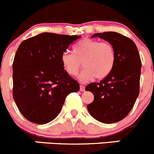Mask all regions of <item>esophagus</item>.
Returning a JSON list of instances; mask_svg holds the SVG:
<instances>
[{
	"label": "esophagus",
	"mask_w": 154,
	"mask_h": 154,
	"mask_svg": "<svg viewBox=\"0 0 154 154\" xmlns=\"http://www.w3.org/2000/svg\"><path fill=\"white\" fill-rule=\"evenodd\" d=\"M80 91H85V86H83V85H80Z\"/></svg>",
	"instance_id": "34e87169"
}]
</instances>
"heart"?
<instances>
[{
	"label": "heart",
	"instance_id": "b5f03b06",
	"mask_svg": "<svg viewBox=\"0 0 154 154\" xmlns=\"http://www.w3.org/2000/svg\"><path fill=\"white\" fill-rule=\"evenodd\" d=\"M73 53H63L62 63L67 74L72 77L78 74L83 63L85 69L80 76L82 82H87L94 77L98 80L106 78L116 64V51L109 42L84 38L74 46Z\"/></svg>",
	"mask_w": 154,
	"mask_h": 154
}]
</instances>
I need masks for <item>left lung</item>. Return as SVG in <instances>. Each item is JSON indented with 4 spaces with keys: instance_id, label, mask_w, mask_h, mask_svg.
<instances>
[{
    "instance_id": "left-lung-1",
    "label": "left lung",
    "mask_w": 154,
    "mask_h": 154,
    "mask_svg": "<svg viewBox=\"0 0 154 154\" xmlns=\"http://www.w3.org/2000/svg\"><path fill=\"white\" fill-rule=\"evenodd\" d=\"M96 36L112 45L116 60L109 75L86 87L94 94L87 109L96 120L116 123L129 114L139 96L142 62L136 44L128 37L116 32H99L91 38Z\"/></svg>"
}]
</instances>
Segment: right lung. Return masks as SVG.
<instances>
[{
    "mask_svg": "<svg viewBox=\"0 0 154 154\" xmlns=\"http://www.w3.org/2000/svg\"><path fill=\"white\" fill-rule=\"evenodd\" d=\"M79 35L43 32L20 44L12 63V95L32 123L45 125L61 111L68 94L80 85L64 69L62 54Z\"/></svg>",
    "mask_w": 154,
    "mask_h": 154,
    "instance_id": "add662e5",
    "label": "right lung"
}]
</instances>
